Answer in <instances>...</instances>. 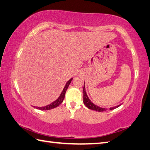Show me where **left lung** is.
Here are the masks:
<instances>
[{"mask_svg":"<svg viewBox=\"0 0 150 150\" xmlns=\"http://www.w3.org/2000/svg\"><path fill=\"white\" fill-rule=\"evenodd\" d=\"M83 103L85 104V106L90 110H93L97 111H99V112H100V111H103L106 110V109L105 108H101L100 106H98L97 105L95 104L94 103H92V102L90 100V99L89 98L88 95L86 93V91L85 82H84V88H83ZM119 106H120V105H118V106H115V107L110 108V110H112L113 109H115V108H118Z\"/></svg>","mask_w":150,"mask_h":150,"instance_id":"1","label":"left lung"}]
</instances>
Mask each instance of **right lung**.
I'll use <instances>...</instances> for the list:
<instances>
[{"mask_svg": "<svg viewBox=\"0 0 150 150\" xmlns=\"http://www.w3.org/2000/svg\"><path fill=\"white\" fill-rule=\"evenodd\" d=\"M72 79H73V78L70 79L69 80L66 82L65 86H64V88L62 91L61 92V93H60V96L55 101H53V103H52L51 104L47 105V106H42V107L33 106V107L37 108V109H39L40 110H52V109H53V108H55L58 106H59V105L61 104L64 100V97H65V93L66 92V90H67V89H68L69 84L71 83Z\"/></svg>", "mask_w": 150, "mask_h": 150, "instance_id": "1", "label": "right lung"}]
</instances>
